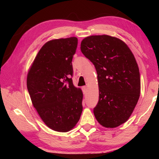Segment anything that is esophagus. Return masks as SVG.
Wrapping results in <instances>:
<instances>
[{"mask_svg": "<svg viewBox=\"0 0 159 159\" xmlns=\"http://www.w3.org/2000/svg\"><path fill=\"white\" fill-rule=\"evenodd\" d=\"M82 90L83 93H87V86H83V87H82Z\"/></svg>", "mask_w": 159, "mask_h": 159, "instance_id": "obj_1", "label": "esophagus"}]
</instances>
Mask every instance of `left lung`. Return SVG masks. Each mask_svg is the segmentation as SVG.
<instances>
[{
	"label": "left lung",
	"mask_w": 159,
	"mask_h": 159,
	"mask_svg": "<svg viewBox=\"0 0 159 159\" xmlns=\"http://www.w3.org/2000/svg\"><path fill=\"white\" fill-rule=\"evenodd\" d=\"M80 50L98 74L99 101L93 112L99 124L114 128L125 123L140 95V76L133 52L124 42L108 35L85 38Z\"/></svg>",
	"instance_id": "left-lung-1"
}]
</instances>
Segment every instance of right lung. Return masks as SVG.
<instances>
[{"mask_svg": "<svg viewBox=\"0 0 159 159\" xmlns=\"http://www.w3.org/2000/svg\"><path fill=\"white\" fill-rule=\"evenodd\" d=\"M76 37L48 41L29 69L26 85L34 108L48 128L65 133L73 129L83 111V93L76 88L72 59Z\"/></svg>", "mask_w": 159, "mask_h": 159, "instance_id": "1", "label": "right lung"}]
</instances>
